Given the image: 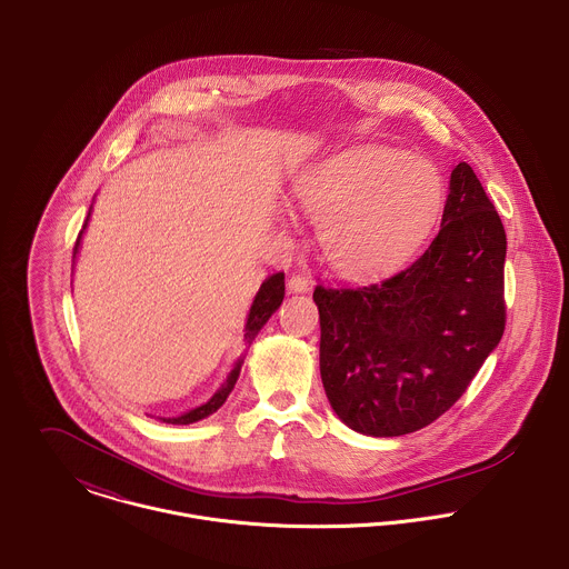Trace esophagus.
<instances>
[{"instance_id":"1","label":"esophagus","mask_w":569,"mask_h":569,"mask_svg":"<svg viewBox=\"0 0 569 569\" xmlns=\"http://www.w3.org/2000/svg\"><path fill=\"white\" fill-rule=\"evenodd\" d=\"M309 284H311L309 276H305V273H293V276L289 278V282H287V289H289V293H307V291H309Z\"/></svg>"}]
</instances>
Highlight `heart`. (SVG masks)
I'll return each instance as SVG.
<instances>
[{
    "label": "heart",
    "instance_id": "1",
    "mask_svg": "<svg viewBox=\"0 0 569 569\" xmlns=\"http://www.w3.org/2000/svg\"><path fill=\"white\" fill-rule=\"evenodd\" d=\"M293 194L318 223L326 262L357 280L401 267L445 206L438 168L388 147L326 158L296 177Z\"/></svg>",
    "mask_w": 569,
    "mask_h": 569
}]
</instances>
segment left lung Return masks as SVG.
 Returning a JSON list of instances; mask_svg holds the SVG:
<instances>
[{"label":"left lung","mask_w":569,"mask_h":569,"mask_svg":"<svg viewBox=\"0 0 569 569\" xmlns=\"http://www.w3.org/2000/svg\"><path fill=\"white\" fill-rule=\"evenodd\" d=\"M503 260L501 219L460 162L438 237L406 271L361 289L316 287L320 372L339 420L392 438L453 406L503 335Z\"/></svg>","instance_id":"left-lung-1"}]
</instances>
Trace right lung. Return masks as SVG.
<instances>
[{"label": "right lung", "mask_w": 569, "mask_h": 569, "mask_svg": "<svg viewBox=\"0 0 569 569\" xmlns=\"http://www.w3.org/2000/svg\"><path fill=\"white\" fill-rule=\"evenodd\" d=\"M89 217H91V208L87 212V219H84V226H82L81 234L77 239L74 244V260L79 256V247H81L82 232L87 230V223H89ZM284 300V273L278 271L269 278H264V282L260 284L251 307H249V313H247V322H244V343L251 346V341L256 339V335L260 332V328L269 322V318L278 311V307L282 305ZM244 355H241L234 363V368L230 370L228 379L221 383V388L203 403V406L194 407V409H188L183 411L181 416H172V418H158L162 422L168 425H190V422H197L201 418H208L210 413H214L219 407L223 406L230 397V392L234 390L237 381H239V375H241V366H243Z\"/></svg>", "instance_id": "add662e5"}]
</instances>
